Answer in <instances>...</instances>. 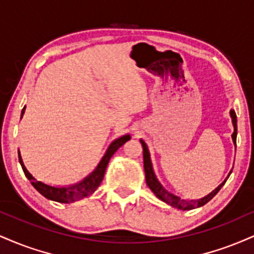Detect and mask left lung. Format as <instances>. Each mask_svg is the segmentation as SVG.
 I'll return each instance as SVG.
<instances>
[{"instance_id":"1","label":"left lung","mask_w":254,"mask_h":254,"mask_svg":"<svg viewBox=\"0 0 254 254\" xmlns=\"http://www.w3.org/2000/svg\"><path fill=\"white\" fill-rule=\"evenodd\" d=\"M230 115L232 118V124H233V127H234L233 133H232V140H233L234 145H237V133H238L237 132V115H235L234 110H231ZM139 140H140V143H142V146H143V160H144V172H145L146 185H148V187L151 189L152 193L156 195L160 200L163 201V202L168 203L169 206L174 207V208L181 209V210H189V209L197 208V207H201V206H203V204H206L209 200H212V198L215 196L216 193H218L220 189H221L222 186L225 185L226 181H227V179L230 177L231 173H232V170H231L230 174H228V176L225 179V181L222 183H220V185L214 189V190L210 191V193L208 195H206V196L198 198V200H185V198L176 196L175 194L168 191L167 189L162 186V183L158 181L156 175H155L154 168H152L150 152H149L148 145H146V143L143 139H139Z\"/></svg>"}]
</instances>
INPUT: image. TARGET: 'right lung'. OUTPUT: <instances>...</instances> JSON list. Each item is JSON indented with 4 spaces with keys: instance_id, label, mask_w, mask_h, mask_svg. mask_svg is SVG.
Instances as JSON below:
<instances>
[{
    "instance_id": "1",
    "label": "right lung",
    "mask_w": 254,
    "mask_h": 254,
    "mask_svg": "<svg viewBox=\"0 0 254 254\" xmlns=\"http://www.w3.org/2000/svg\"><path fill=\"white\" fill-rule=\"evenodd\" d=\"M24 110H26V106H24L22 109V112H21V118L23 117ZM129 139H131V136L129 133H127V135L115 139L114 142L109 145L108 150H106L105 154H104L102 160H100L99 163H98V166L96 167V169H94L92 173L88 174V175L86 177H84L81 181H79L71 186H64V187L51 186V185H47V183L38 181V180H36L35 177L33 176L28 170H27V168L24 166L22 161V157H21L20 150H19V161H20L21 167H22L24 175H26L27 179H28L30 183H32L33 187H34L40 194L44 195V196L46 198H48V200L57 201V202H60V203H69V202H74V201L81 200V198L86 197L88 195L94 193V190L99 187V185L103 181L104 174H105L106 167H108L110 158H111L112 155H114L115 152Z\"/></svg>"
}]
</instances>
